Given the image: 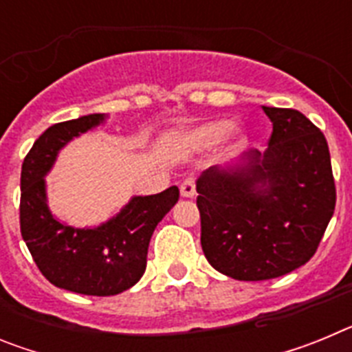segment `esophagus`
Segmentation results:
<instances>
[{
    "mask_svg": "<svg viewBox=\"0 0 352 352\" xmlns=\"http://www.w3.org/2000/svg\"><path fill=\"white\" fill-rule=\"evenodd\" d=\"M179 194H182V197H194L195 195V182L192 178L185 179V182L182 183V186H179Z\"/></svg>",
    "mask_w": 352,
    "mask_h": 352,
    "instance_id": "34e87169",
    "label": "esophagus"
}]
</instances>
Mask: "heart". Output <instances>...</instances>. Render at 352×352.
<instances>
[{
	"mask_svg": "<svg viewBox=\"0 0 352 352\" xmlns=\"http://www.w3.org/2000/svg\"><path fill=\"white\" fill-rule=\"evenodd\" d=\"M223 139L227 151H236L247 142V133L241 126L231 125L227 120H210L183 130L176 141L190 151H206Z\"/></svg>",
	"mask_w": 352,
	"mask_h": 352,
	"instance_id": "obj_1",
	"label": "heart"
}]
</instances>
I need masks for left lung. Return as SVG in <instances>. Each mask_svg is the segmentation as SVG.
Segmentation results:
<instances>
[{
    "instance_id": "obj_1",
    "label": "left lung",
    "mask_w": 352,
    "mask_h": 352,
    "mask_svg": "<svg viewBox=\"0 0 352 352\" xmlns=\"http://www.w3.org/2000/svg\"><path fill=\"white\" fill-rule=\"evenodd\" d=\"M263 111L273 123L266 151L250 149L234 164L210 167L195 185L208 263L245 282L309 263L337 201L321 130L294 109Z\"/></svg>"
}]
</instances>
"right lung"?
Here are the masks:
<instances>
[{
	"label": "right lung",
	"mask_w": 352,
	"mask_h": 352,
	"mask_svg": "<svg viewBox=\"0 0 352 352\" xmlns=\"http://www.w3.org/2000/svg\"><path fill=\"white\" fill-rule=\"evenodd\" d=\"M88 114L49 126L26 155L21 170V234L42 275L56 287L88 296H114L141 280L155 227L178 203V186L133 195L120 213L95 227H74L52 214L45 176L61 149L104 125Z\"/></svg>",
	"instance_id": "obj_1"
}]
</instances>
